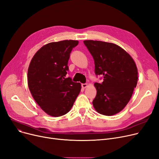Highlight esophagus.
Returning a JSON list of instances; mask_svg holds the SVG:
<instances>
[{
  "label": "esophagus",
  "instance_id": "esophagus-1",
  "mask_svg": "<svg viewBox=\"0 0 159 159\" xmlns=\"http://www.w3.org/2000/svg\"><path fill=\"white\" fill-rule=\"evenodd\" d=\"M82 87L83 88H86L88 87V84H82Z\"/></svg>",
  "mask_w": 159,
  "mask_h": 159
}]
</instances>
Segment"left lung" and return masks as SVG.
<instances>
[{
    "instance_id": "8db88e82",
    "label": "left lung",
    "mask_w": 159,
    "mask_h": 159,
    "mask_svg": "<svg viewBox=\"0 0 159 159\" xmlns=\"http://www.w3.org/2000/svg\"><path fill=\"white\" fill-rule=\"evenodd\" d=\"M84 43L93 57L95 74L104 78L102 84H94L97 95L93 107L100 114L114 115L126 107L137 86L136 64L127 52L115 44L92 40H84Z\"/></svg>"
}]
</instances>
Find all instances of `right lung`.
Masks as SVG:
<instances>
[{
  "label": "right lung",
  "instance_id": "1",
  "mask_svg": "<svg viewBox=\"0 0 159 159\" xmlns=\"http://www.w3.org/2000/svg\"><path fill=\"white\" fill-rule=\"evenodd\" d=\"M78 40L53 42L40 48L28 70V84L35 102L48 115L58 117L68 113L80 93L81 84L66 78L70 53Z\"/></svg>",
  "mask_w": 159,
  "mask_h": 159
}]
</instances>
